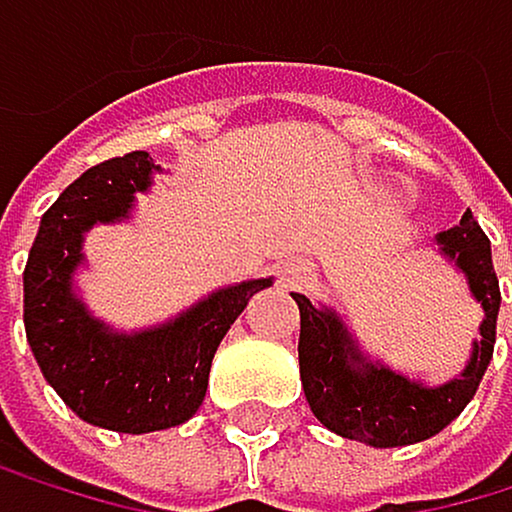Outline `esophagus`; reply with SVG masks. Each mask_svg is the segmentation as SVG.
Masks as SVG:
<instances>
[{"label": "esophagus", "instance_id": "34e87169", "mask_svg": "<svg viewBox=\"0 0 512 512\" xmlns=\"http://www.w3.org/2000/svg\"><path fill=\"white\" fill-rule=\"evenodd\" d=\"M307 278H311V269L304 266V262H298V266H288L285 272H282V282H285V288H301Z\"/></svg>", "mask_w": 512, "mask_h": 512}]
</instances>
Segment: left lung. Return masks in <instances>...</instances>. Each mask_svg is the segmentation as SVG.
Instances as JSON below:
<instances>
[{
    "label": "left lung",
    "mask_w": 512,
    "mask_h": 512,
    "mask_svg": "<svg viewBox=\"0 0 512 512\" xmlns=\"http://www.w3.org/2000/svg\"><path fill=\"white\" fill-rule=\"evenodd\" d=\"M436 243L465 272L471 295L484 311L481 340L471 349V362L449 385L426 388L385 365L368 362L340 317L327 307L311 304L304 295H291L301 311V388L314 417L336 436L368 442L375 449L410 446V442H423L446 430L475 397L487 362L494 356L500 311L491 240L478 227L475 214L465 211L462 224L442 230Z\"/></svg>",
    "instance_id": "8db88e82"
}]
</instances>
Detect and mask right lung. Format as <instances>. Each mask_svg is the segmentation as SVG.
<instances>
[{
    "label": "right lung",
    "mask_w": 512,
    "mask_h": 512,
    "mask_svg": "<svg viewBox=\"0 0 512 512\" xmlns=\"http://www.w3.org/2000/svg\"><path fill=\"white\" fill-rule=\"evenodd\" d=\"M144 150L86 169L44 211L25 266V333L44 378L76 417L115 433L179 426L205 401L208 372L230 323L272 278L214 291L172 323L134 336L111 333L73 295L82 234L127 217L150 185Z\"/></svg>",
    "instance_id": "add662e5"
}]
</instances>
